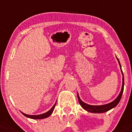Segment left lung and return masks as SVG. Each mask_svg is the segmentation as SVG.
Listing matches in <instances>:
<instances>
[{
    "instance_id": "8db88e82",
    "label": "left lung",
    "mask_w": 132,
    "mask_h": 132,
    "mask_svg": "<svg viewBox=\"0 0 132 132\" xmlns=\"http://www.w3.org/2000/svg\"><path fill=\"white\" fill-rule=\"evenodd\" d=\"M119 61V64L120 65V68L121 69V65H120V62H119L118 58H117ZM121 72L122 74V86L121 91H120V94H119V96H117V98L114 100V101H113L111 103H108V104H105V105H91L89 104H87V103H85L83 101L81 100L79 98V96L78 93H77V98H78L79 102V104L81 105V106L85 109V110L87 111L90 112V113H105V112L108 111L110 109H113V108H115L117 105H118V103L120 102V99H121L122 95L123 90H124V75H123L122 71L121 69Z\"/></svg>"
}]
</instances>
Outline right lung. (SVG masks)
I'll list each match as a JSON object with an SVG mask.
<instances>
[{
  "mask_svg": "<svg viewBox=\"0 0 132 132\" xmlns=\"http://www.w3.org/2000/svg\"><path fill=\"white\" fill-rule=\"evenodd\" d=\"M55 105H56V103L54 104L53 106L52 107V108H51V109L49 111H48L47 112H46V113H44V114H38V115H29V114H24V113H23V112H21L22 114H23V115H24L25 117H27L28 118H30V119H45V118H47L48 117H49L50 115H51V114H52L53 111L54 109H55Z\"/></svg>",
  "mask_w": 132,
  "mask_h": 132,
  "instance_id": "1",
  "label": "right lung"
}]
</instances>
